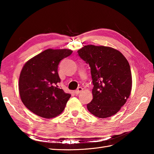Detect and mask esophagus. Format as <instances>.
<instances>
[{
    "mask_svg": "<svg viewBox=\"0 0 154 154\" xmlns=\"http://www.w3.org/2000/svg\"><path fill=\"white\" fill-rule=\"evenodd\" d=\"M82 91H83V88L81 87H78L77 89L74 91V92H75L76 94H78L79 93H80Z\"/></svg>",
    "mask_w": 154,
    "mask_h": 154,
    "instance_id": "34e87169",
    "label": "esophagus"
}]
</instances>
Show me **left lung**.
<instances>
[{
  "mask_svg": "<svg viewBox=\"0 0 154 154\" xmlns=\"http://www.w3.org/2000/svg\"><path fill=\"white\" fill-rule=\"evenodd\" d=\"M78 53L90 66L94 85L88 110L100 118L114 115L131 92L132 74L127 60L119 51L105 46L85 45Z\"/></svg>",
  "mask_w": 154,
  "mask_h": 154,
  "instance_id": "left-lung-1",
  "label": "left lung"
}]
</instances>
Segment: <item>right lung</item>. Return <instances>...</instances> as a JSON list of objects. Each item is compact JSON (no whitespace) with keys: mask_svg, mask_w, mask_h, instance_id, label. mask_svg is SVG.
<instances>
[{"mask_svg":"<svg viewBox=\"0 0 154 154\" xmlns=\"http://www.w3.org/2000/svg\"><path fill=\"white\" fill-rule=\"evenodd\" d=\"M70 49L45 50L29 60L23 67L18 88L24 105L32 112L44 118L61 114L71 94L58 87V72L62 60L71 55Z\"/></svg>","mask_w":154,"mask_h":154,"instance_id":"1","label":"right lung"}]
</instances>
